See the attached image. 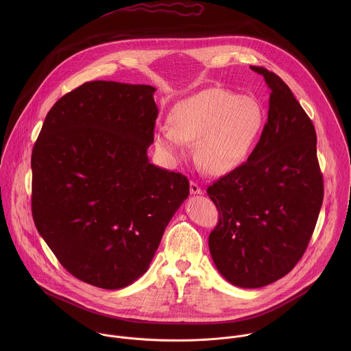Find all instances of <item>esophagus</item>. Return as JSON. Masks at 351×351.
<instances>
[{
	"mask_svg": "<svg viewBox=\"0 0 351 351\" xmlns=\"http://www.w3.org/2000/svg\"><path fill=\"white\" fill-rule=\"evenodd\" d=\"M191 193L192 195H201L202 193L200 186L195 181H191Z\"/></svg>",
	"mask_w": 351,
	"mask_h": 351,
	"instance_id": "obj_1",
	"label": "esophagus"
}]
</instances>
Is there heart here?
<instances>
[{"mask_svg":"<svg viewBox=\"0 0 351 351\" xmlns=\"http://www.w3.org/2000/svg\"><path fill=\"white\" fill-rule=\"evenodd\" d=\"M155 134V145L171 160L185 159L189 143H196L201 166L210 174H224L250 154L265 124L261 101L210 88L181 101Z\"/></svg>","mask_w":351,"mask_h":351,"instance_id":"1","label":"heart"}]
</instances>
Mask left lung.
Listing matches in <instances>:
<instances>
[{
    "mask_svg": "<svg viewBox=\"0 0 351 351\" xmlns=\"http://www.w3.org/2000/svg\"><path fill=\"white\" fill-rule=\"evenodd\" d=\"M250 69L270 89L267 121L247 160L206 189L219 210L208 245L228 282L261 288L287 276L300 261L324 188L311 119L277 74Z\"/></svg>",
    "mask_w": 351,
    "mask_h": 351,
    "instance_id": "left-lung-1",
    "label": "left lung"
}]
</instances>
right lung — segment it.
I'll use <instances>...</instances> for the list:
<instances>
[{"mask_svg": "<svg viewBox=\"0 0 351 351\" xmlns=\"http://www.w3.org/2000/svg\"><path fill=\"white\" fill-rule=\"evenodd\" d=\"M155 88L85 82L56 101L34 146L32 216L75 278L120 289L143 276L189 196L181 173L154 166Z\"/></svg>", "mask_w": 351, "mask_h": 351, "instance_id": "1", "label": "right lung"}]
</instances>
